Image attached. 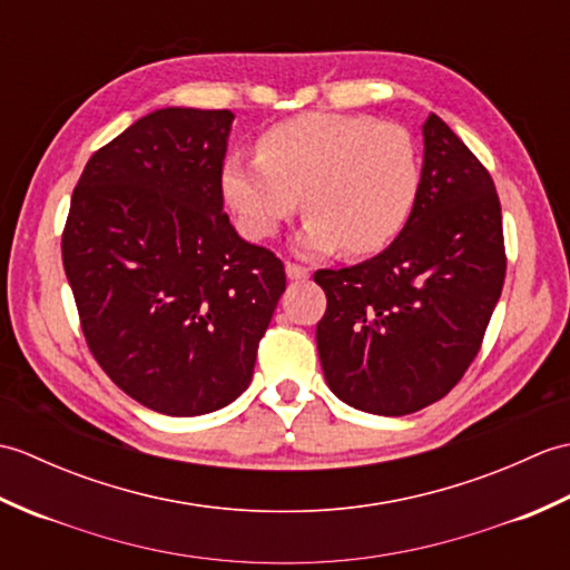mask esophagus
Returning <instances> with one entry per match:
<instances>
[{
	"mask_svg": "<svg viewBox=\"0 0 570 570\" xmlns=\"http://www.w3.org/2000/svg\"><path fill=\"white\" fill-rule=\"evenodd\" d=\"M286 276L292 278V282H304V278H308V269H306V266L286 262Z\"/></svg>",
	"mask_w": 570,
	"mask_h": 570,
	"instance_id": "esophagus-1",
	"label": "esophagus"
}]
</instances>
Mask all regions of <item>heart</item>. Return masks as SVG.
Returning a JSON list of instances; mask_svg holds the SVG:
<instances>
[{"label": "heart", "mask_w": 570, "mask_h": 570, "mask_svg": "<svg viewBox=\"0 0 570 570\" xmlns=\"http://www.w3.org/2000/svg\"><path fill=\"white\" fill-rule=\"evenodd\" d=\"M419 186L409 131L365 115L286 119L259 139V154H233L223 168V196L249 239L274 237L304 196L308 217L296 235L304 254L384 249L409 223Z\"/></svg>", "instance_id": "heart-1"}]
</instances>
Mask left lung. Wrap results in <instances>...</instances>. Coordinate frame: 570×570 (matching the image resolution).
<instances>
[{"label":"left lung","instance_id":"left-lung-1","mask_svg":"<svg viewBox=\"0 0 570 570\" xmlns=\"http://www.w3.org/2000/svg\"><path fill=\"white\" fill-rule=\"evenodd\" d=\"M423 131L421 186L377 257L318 269L325 382L345 404L404 416L439 402L475 360L504 284L502 210L488 168L439 115Z\"/></svg>","mask_w":570,"mask_h":570}]
</instances>
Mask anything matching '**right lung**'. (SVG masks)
Listing matches in <instances>:
<instances>
[{
    "label": "right lung",
    "mask_w": 570,
    "mask_h": 570,
    "mask_svg": "<svg viewBox=\"0 0 570 570\" xmlns=\"http://www.w3.org/2000/svg\"><path fill=\"white\" fill-rule=\"evenodd\" d=\"M233 119L193 107L137 119L90 156L63 229L90 353L166 416L210 414L247 390L286 288L282 259L223 213Z\"/></svg>",
    "instance_id": "obj_1"
}]
</instances>
